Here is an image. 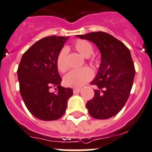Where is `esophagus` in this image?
<instances>
[{"instance_id": "esophagus-1", "label": "esophagus", "mask_w": 152, "mask_h": 152, "mask_svg": "<svg viewBox=\"0 0 152 152\" xmlns=\"http://www.w3.org/2000/svg\"><path fill=\"white\" fill-rule=\"evenodd\" d=\"M81 90V88H75V89H73V92L74 93H77V92H80Z\"/></svg>"}]
</instances>
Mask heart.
Wrapping results in <instances>:
<instances>
[{
	"mask_svg": "<svg viewBox=\"0 0 152 152\" xmlns=\"http://www.w3.org/2000/svg\"><path fill=\"white\" fill-rule=\"evenodd\" d=\"M73 48L80 55L84 57H87L89 63L94 64L96 60L94 57H90L91 54L93 52V47L89 42L85 39H78L73 43ZM66 49L63 48L58 53L56 60V65L58 71L60 72H65L68 69L66 56ZM93 72L88 67L74 69L69 72L63 79V83L66 86L79 88L85 85L87 82L92 80Z\"/></svg>",
	"mask_w": 152,
	"mask_h": 152,
	"instance_id": "b5f03b06",
	"label": "heart"
}]
</instances>
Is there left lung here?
Masks as SVG:
<instances>
[{
    "label": "left lung",
    "instance_id": "1",
    "mask_svg": "<svg viewBox=\"0 0 152 152\" xmlns=\"http://www.w3.org/2000/svg\"><path fill=\"white\" fill-rule=\"evenodd\" d=\"M97 46L101 53V63L96 79L91 82L96 87L94 97L87 102L92 117L107 119L118 114L130 95L135 69L131 53L122 42L105 32L77 35Z\"/></svg>",
    "mask_w": 152,
    "mask_h": 152
}]
</instances>
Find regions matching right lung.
Wrapping results in <instances>:
<instances>
[{
    "mask_svg": "<svg viewBox=\"0 0 152 152\" xmlns=\"http://www.w3.org/2000/svg\"><path fill=\"white\" fill-rule=\"evenodd\" d=\"M69 37L50 36L39 39L23 53L18 69L20 92L25 105L36 118L53 121L65 113L72 89L60 86L56 68L58 53ZM56 88V94L49 91Z\"/></svg>",
    "mask_w": 152,
    "mask_h": 152,
    "instance_id": "add662e5",
    "label": "right lung"
}]
</instances>
